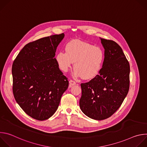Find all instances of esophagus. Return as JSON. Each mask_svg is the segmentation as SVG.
I'll return each mask as SVG.
<instances>
[{"mask_svg": "<svg viewBox=\"0 0 147 147\" xmlns=\"http://www.w3.org/2000/svg\"><path fill=\"white\" fill-rule=\"evenodd\" d=\"M76 82L73 80H70L69 81V86L70 87H72L74 85H76Z\"/></svg>", "mask_w": 147, "mask_h": 147, "instance_id": "1", "label": "esophagus"}]
</instances>
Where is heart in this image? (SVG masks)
Returning <instances> with one entry per match:
<instances>
[{
  "instance_id": "heart-1",
  "label": "heart",
  "mask_w": 147,
  "mask_h": 147,
  "mask_svg": "<svg viewBox=\"0 0 147 147\" xmlns=\"http://www.w3.org/2000/svg\"><path fill=\"white\" fill-rule=\"evenodd\" d=\"M65 49L66 52L60 51L56 56L57 65L61 71H67L74 63L76 76L90 80L99 74L105 59L102 48L80 40H73L67 44Z\"/></svg>"
}]
</instances>
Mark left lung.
I'll use <instances>...</instances> for the list:
<instances>
[{"label":"left lung","mask_w":147,"mask_h":147,"mask_svg":"<svg viewBox=\"0 0 147 147\" xmlns=\"http://www.w3.org/2000/svg\"><path fill=\"white\" fill-rule=\"evenodd\" d=\"M105 59L99 74L81 84L80 107L88 117L101 120L111 117L120 108L130 87V65L116 42L100 38Z\"/></svg>","instance_id":"obj_1"}]
</instances>
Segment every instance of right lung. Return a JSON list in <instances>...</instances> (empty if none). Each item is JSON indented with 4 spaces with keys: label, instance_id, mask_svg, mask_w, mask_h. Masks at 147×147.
<instances>
[{
    "label": "right lung",
    "instance_id": "right-lung-1",
    "mask_svg": "<svg viewBox=\"0 0 147 147\" xmlns=\"http://www.w3.org/2000/svg\"><path fill=\"white\" fill-rule=\"evenodd\" d=\"M64 36L62 33L31 42L13 61L14 97L26 114L38 120H47L55 113L69 86L55 57Z\"/></svg>",
    "mask_w": 147,
    "mask_h": 147
}]
</instances>
